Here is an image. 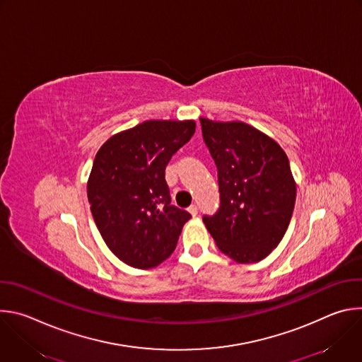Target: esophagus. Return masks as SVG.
<instances>
[{
    "label": "esophagus",
    "mask_w": 362,
    "mask_h": 362,
    "mask_svg": "<svg viewBox=\"0 0 362 362\" xmlns=\"http://www.w3.org/2000/svg\"><path fill=\"white\" fill-rule=\"evenodd\" d=\"M187 211H189V214H190L192 216H196V215H197V206H196V204H192Z\"/></svg>",
    "instance_id": "34e87169"
}]
</instances>
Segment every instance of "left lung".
Here are the masks:
<instances>
[{
	"instance_id": "1",
	"label": "left lung",
	"mask_w": 362,
	"mask_h": 362,
	"mask_svg": "<svg viewBox=\"0 0 362 362\" xmlns=\"http://www.w3.org/2000/svg\"><path fill=\"white\" fill-rule=\"evenodd\" d=\"M203 140L218 168L219 211L203 222L221 252L238 264L267 257L292 218L296 183L284 148L243 122L200 117Z\"/></svg>"
}]
</instances>
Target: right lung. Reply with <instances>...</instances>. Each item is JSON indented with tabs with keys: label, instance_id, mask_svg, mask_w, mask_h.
I'll use <instances>...</instances> for the list:
<instances>
[{
	"label": "right lung",
	"instance_id": "right-lung-1",
	"mask_svg": "<svg viewBox=\"0 0 362 362\" xmlns=\"http://www.w3.org/2000/svg\"><path fill=\"white\" fill-rule=\"evenodd\" d=\"M196 130L194 120H146L98 148L87 182L97 229L129 267L150 269L173 253L192 218L170 204L165 170Z\"/></svg>",
	"mask_w": 362,
	"mask_h": 362
}]
</instances>
